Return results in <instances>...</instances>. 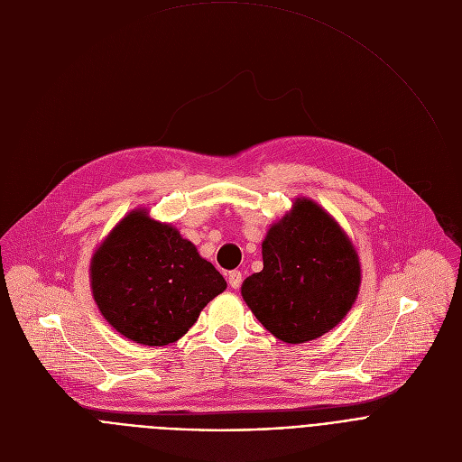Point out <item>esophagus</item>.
Instances as JSON below:
<instances>
[{"instance_id":"34e87169","label":"esophagus","mask_w":462,"mask_h":462,"mask_svg":"<svg viewBox=\"0 0 462 462\" xmlns=\"http://www.w3.org/2000/svg\"><path fill=\"white\" fill-rule=\"evenodd\" d=\"M227 281H229V286L236 290V288H240V284H242V273H240L238 270H235V272H231V273H229Z\"/></svg>"}]
</instances>
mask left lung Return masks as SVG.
<instances>
[{
	"label": "left lung",
	"mask_w": 462,
	"mask_h": 462,
	"mask_svg": "<svg viewBox=\"0 0 462 462\" xmlns=\"http://www.w3.org/2000/svg\"><path fill=\"white\" fill-rule=\"evenodd\" d=\"M259 273L240 288L263 327L284 343H306L339 325L360 293L357 251L321 205L295 198L263 240Z\"/></svg>",
	"instance_id": "8db88e82"
}]
</instances>
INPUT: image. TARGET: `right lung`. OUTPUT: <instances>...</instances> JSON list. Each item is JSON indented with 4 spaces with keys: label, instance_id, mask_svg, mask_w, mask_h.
Masks as SVG:
<instances>
[{
    "label": "right lung",
    "instance_id": "obj_1",
    "mask_svg": "<svg viewBox=\"0 0 462 462\" xmlns=\"http://www.w3.org/2000/svg\"><path fill=\"white\" fill-rule=\"evenodd\" d=\"M93 300L130 341H178L227 282L180 231L144 208L125 215L91 254Z\"/></svg>",
    "mask_w": 462,
    "mask_h": 462
}]
</instances>
